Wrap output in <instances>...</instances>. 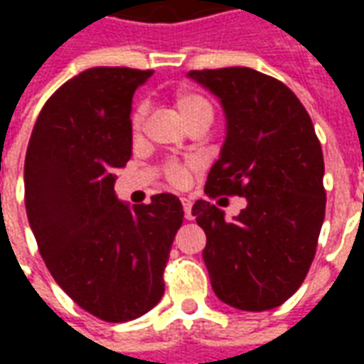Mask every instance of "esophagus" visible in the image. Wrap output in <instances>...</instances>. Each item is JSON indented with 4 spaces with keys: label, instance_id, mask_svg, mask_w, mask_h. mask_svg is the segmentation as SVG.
<instances>
[{
    "label": "esophagus",
    "instance_id": "esophagus-1",
    "mask_svg": "<svg viewBox=\"0 0 364 364\" xmlns=\"http://www.w3.org/2000/svg\"><path fill=\"white\" fill-rule=\"evenodd\" d=\"M181 205L183 213H185V218H187V220H193L195 216H193V203H191V198H181Z\"/></svg>",
    "mask_w": 364,
    "mask_h": 364
}]
</instances>
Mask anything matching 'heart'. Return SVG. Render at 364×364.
<instances>
[{
	"label": "heart",
	"instance_id": "obj_1",
	"mask_svg": "<svg viewBox=\"0 0 364 364\" xmlns=\"http://www.w3.org/2000/svg\"><path fill=\"white\" fill-rule=\"evenodd\" d=\"M173 107L175 111L179 112L181 120L187 124V128H197V127H210L214 117L213 103L200 93L195 91L181 90L177 91L173 95ZM144 124V107H136L132 117H130V130L134 138L140 134ZM193 166L191 164H177V161H169L166 166V175L169 183H173L177 187H181L185 183L189 181V175Z\"/></svg>",
	"mask_w": 364,
	"mask_h": 364
}]
</instances>
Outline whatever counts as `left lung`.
<instances>
[{
  "mask_svg": "<svg viewBox=\"0 0 364 364\" xmlns=\"http://www.w3.org/2000/svg\"><path fill=\"white\" fill-rule=\"evenodd\" d=\"M187 75L226 117L205 193L245 198L232 220L208 200L193 205L214 294L237 310H271L296 292L316 255L326 214L320 140L304 105L271 75L240 66Z\"/></svg>",
  "mask_w": 364,
  "mask_h": 364,
  "instance_id": "left-lung-1",
  "label": "left lung"
}]
</instances>
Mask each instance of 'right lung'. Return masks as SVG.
<instances>
[{"label": "right lung", "mask_w": 364, "mask_h": 364, "mask_svg": "<svg viewBox=\"0 0 364 364\" xmlns=\"http://www.w3.org/2000/svg\"><path fill=\"white\" fill-rule=\"evenodd\" d=\"M151 70L90 68L46 101L25 158V206L60 289L99 320L130 321L164 296V269L183 224L171 193L130 206L114 171L132 156L134 91Z\"/></svg>", "instance_id": "1"}]
</instances>
